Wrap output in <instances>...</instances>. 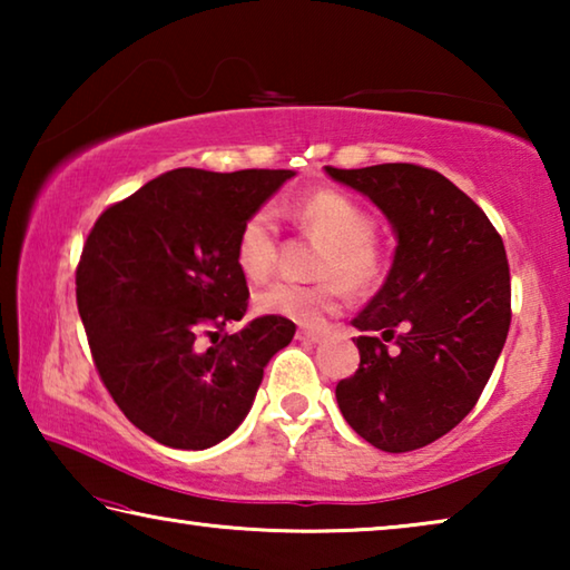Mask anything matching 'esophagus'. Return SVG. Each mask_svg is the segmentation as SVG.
<instances>
[{
	"label": "esophagus",
	"mask_w": 570,
	"mask_h": 570,
	"mask_svg": "<svg viewBox=\"0 0 570 570\" xmlns=\"http://www.w3.org/2000/svg\"><path fill=\"white\" fill-rule=\"evenodd\" d=\"M322 336H324L322 330H298L296 332V340H302V342H320Z\"/></svg>",
	"instance_id": "34e87169"
}]
</instances>
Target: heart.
<instances>
[{"label": "heart", "mask_w": 570, "mask_h": 570, "mask_svg": "<svg viewBox=\"0 0 570 570\" xmlns=\"http://www.w3.org/2000/svg\"><path fill=\"white\" fill-rule=\"evenodd\" d=\"M288 214L308 234L324 240L316 262V284L276 282L256 294V312L296 324H320L336 314L352 294H372L387 276V250L374 236V218L360 200L342 190L306 193ZM278 234L274 216L266 208L254 210L240 224L234 244L238 272L248 282H264L274 272Z\"/></svg>", "instance_id": "heart-1"}]
</instances>
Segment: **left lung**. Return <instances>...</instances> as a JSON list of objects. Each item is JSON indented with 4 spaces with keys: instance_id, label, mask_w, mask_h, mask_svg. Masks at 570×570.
I'll return each instance as SVG.
<instances>
[{
    "instance_id": "left-lung-1",
    "label": "left lung",
    "mask_w": 570,
    "mask_h": 570,
    "mask_svg": "<svg viewBox=\"0 0 570 570\" xmlns=\"http://www.w3.org/2000/svg\"><path fill=\"white\" fill-rule=\"evenodd\" d=\"M397 234L387 278L352 320L360 370L336 384L356 435L410 452L448 435L475 407L510 330L503 238L475 200L414 163L342 170ZM395 350H389V342Z\"/></svg>"
}]
</instances>
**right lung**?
Listing matches in <instances>:
<instances>
[{
    "label": "right lung",
    "instance_id": "add662e5",
    "mask_svg": "<svg viewBox=\"0 0 570 570\" xmlns=\"http://www.w3.org/2000/svg\"><path fill=\"white\" fill-rule=\"evenodd\" d=\"M292 176L163 173L105 208L85 240L75 284L92 362L125 417L160 445L206 450L226 440L268 360L294 340L296 324L268 314L220 334L248 306L234 258L238 228Z\"/></svg>",
    "mask_w": 570,
    "mask_h": 570
}]
</instances>
